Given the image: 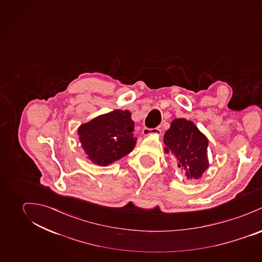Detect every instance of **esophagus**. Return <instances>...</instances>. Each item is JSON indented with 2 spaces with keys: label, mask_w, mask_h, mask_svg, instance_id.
I'll use <instances>...</instances> for the list:
<instances>
[{
  "label": "esophagus",
  "mask_w": 262,
  "mask_h": 262,
  "mask_svg": "<svg viewBox=\"0 0 262 262\" xmlns=\"http://www.w3.org/2000/svg\"><path fill=\"white\" fill-rule=\"evenodd\" d=\"M143 134L145 136H149V135H160L161 134V129L159 127H155V128H148L145 127L143 129Z\"/></svg>",
  "instance_id": "esophagus-1"
}]
</instances>
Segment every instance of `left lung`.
<instances>
[{"instance_id":"left-lung-1","label":"left lung","mask_w":262,"mask_h":262,"mask_svg":"<svg viewBox=\"0 0 262 262\" xmlns=\"http://www.w3.org/2000/svg\"><path fill=\"white\" fill-rule=\"evenodd\" d=\"M164 143L165 150L174 155L188 179L200 178L208 168V140L192 121L174 119L164 136Z\"/></svg>"}]
</instances>
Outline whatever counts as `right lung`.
I'll return each mask as SVG.
<instances>
[{
	"label": "right lung",
	"mask_w": 262,
	"mask_h": 262,
	"mask_svg": "<svg viewBox=\"0 0 262 262\" xmlns=\"http://www.w3.org/2000/svg\"><path fill=\"white\" fill-rule=\"evenodd\" d=\"M134 127L130 113L117 110L82 124L78 135L92 163L107 166L134 149L137 141Z\"/></svg>",
	"instance_id": "1"
}]
</instances>
